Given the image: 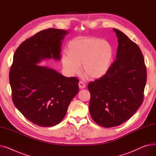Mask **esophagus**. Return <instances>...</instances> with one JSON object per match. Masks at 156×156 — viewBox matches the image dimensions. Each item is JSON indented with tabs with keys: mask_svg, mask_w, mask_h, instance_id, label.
<instances>
[{
	"mask_svg": "<svg viewBox=\"0 0 156 156\" xmlns=\"http://www.w3.org/2000/svg\"><path fill=\"white\" fill-rule=\"evenodd\" d=\"M78 85H79L80 88H81V89L84 88L86 87L85 84L83 82H82V81H80L79 83H78Z\"/></svg>",
	"mask_w": 156,
	"mask_h": 156,
	"instance_id": "obj_1",
	"label": "esophagus"
}]
</instances>
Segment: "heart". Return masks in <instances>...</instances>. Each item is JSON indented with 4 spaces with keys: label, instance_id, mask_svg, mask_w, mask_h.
<instances>
[{
    "label": "heart",
    "instance_id": "1",
    "mask_svg": "<svg viewBox=\"0 0 156 156\" xmlns=\"http://www.w3.org/2000/svg\"><path fill=\"white\" fill-rule=\"evenodd\" d=\"M113 56V49L109 43L95 37H80L69 43L68 54L62 55L61 63L70 75L78 73L82 64L85 75L97 79L108 72Z\"/></svg>",
    "mask_w": 156,
    "mask_h": 156
}]
</instances>
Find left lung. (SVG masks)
Returning <instances> with one entry per match:
<instances>
[{"label": "left lung", "mask_w": 156, "mask_h": 156, "mask_svg": "<svg viewBox=\"0 0 156 156\" xmlns=\"http://www.w3.org/2000/svg\"><path fill=\"white\" fill-rule=\"evenodd\" d=\"M116 60L105 75L88 85L89 111L99 125L117 126L129 119L142 104L147 81L144 58L139 47L121 31Z\"/></svg>", "instance_id": "1"}]
</instances>
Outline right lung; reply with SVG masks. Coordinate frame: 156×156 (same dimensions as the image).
I'll return each mask as SVG.
<instances>
[{"label":"right lung","instance_id":"add662e5","mask_svg":"<svg viewBox=\"0 0 156 156\" xmlns=\"http://www.w3.org/2000/svg\"><path fill=\"white\" fill-rule=\"evenodd\" d=\"M68 34L55 28L41 31L24 41L13 57L9 81L14 104L27 119L40 126L59 124L79 90L76 78L64 76L37 64L46 59H61L62 42Z\"/></svg>","mask_w":156,"mask_h":156}]
</instances>
